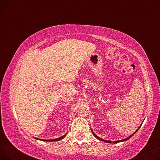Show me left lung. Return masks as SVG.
<instances>
[{"label": "left lung", "mask_w": 160, "mask_h": 160, "mask_svg": "<svg viewBox=\"0 0 160 160\" xmlns=\"http://www.w3.org/2000/svg\"><path fill=\"white\" fill-rule=\"evenodd\" d=\"M141 124L139 126V128L136 130V131L135 132H134L133 134H132V135L131 136H130L129 137H128V138H125V139H122V140H119V141H113V142H114V143H117V142H122V141H127V140H128V139H129L133 135V134L134 133H135L139 129V128L141 127ZM91 132H92V133H93V135H94V136L97 138V139H98V140H100V141H104V142H109V143H111V142H112V141H108V140H104V139H102V138H99V137H98L97 135H96V134H95V133L93 132V130H91Z\"/></svg>", "instance_id": "left-lung-1"}]
</instances>
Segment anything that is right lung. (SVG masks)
Returning <instances> with one entry per match:
<instances>
[{
  "label": "right lung",
  "instance_id": "obj_1",
  "mask_svg": "<svg viewBox=\"0 0 160 160\" xmlns=\"http://www.w3.org/2000/svg\"><path fill=\"white\" fill-rule=\"evenodd\" d=\"M66 134H67V133H66ZM66 134H65L64 136H62V137H60V138H56V139H49V140H47V139H38V138H35V139H39V140H41V141H60V140L62 139L63 138H64L65 137V136H66Z\"/></svg>",
  "mask_w": 160,
  "mask_h": 160
}]
</instances>
